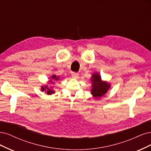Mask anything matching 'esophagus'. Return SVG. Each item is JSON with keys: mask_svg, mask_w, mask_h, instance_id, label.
I'll return each instance as SVG.
<instances>
[{"mask_svg": "<svg viewBox=\"0 0 151 151\" xmlns=\"http://www.w3.org/2000/svg\"><path fill=\"white\" fill-rule=\"evenodd\" d=\"M71 76L73 78H78V74L77 73L73 72L71 73Z\"/></svg>", "mask_w": 151, "mask_h": 151, "instance_id": "esophagus-1", "label": "esophagus"}]
</instances>
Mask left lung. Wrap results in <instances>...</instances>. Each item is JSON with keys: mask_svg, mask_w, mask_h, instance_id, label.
Listing matches in <instances>:
<instances>
[{"mask_svg": "<svg viewBox=\"0 0 151 151\" xmlns=\"http://www.w3.org/2000/svg\"><path fill=\"white\" fill-rule=\"evenodd\" d=\"M91 81L93 83L92 85L91 94L96 99L103 96L110 88L109 83L101 81L100 76L97 73L93 74L92 76Z\"/></svg>", "mask_w": 151, "mask_h": 151, "instance_id": "8db88e82", "label": "left lung"}]
</instances>
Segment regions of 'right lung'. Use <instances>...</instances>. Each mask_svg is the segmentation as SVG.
I'll return each instance as SVG.
<instances>
[{
  "instance_id": "right-lung-1",
  "label": "right lung",
  "mask_w": 151,
  "mask_h": 151,
  "mask_svg": "<svg viewBox=\"0 0 151 151\" xmlns=\"http://www.w3.org/2000/svg\"><path fill=\"white\" fill-rule=\"evenodd\" d=\"M52 78L55 79V80H59V78H58V77H56V76L54 75L52 76ZM46 90V92H47V94L48 95H51V93H54V91H53L52 90H51V89H49V87H47V86H45V88H44V87L42 86V91H45Z\"/></svg>"
}]
</instances>
